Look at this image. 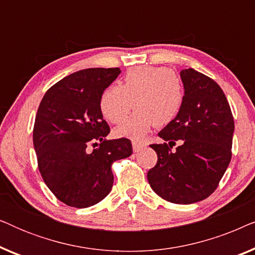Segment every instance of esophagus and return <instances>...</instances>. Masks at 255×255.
Wrapping results in <instances>:
<instances>
[{
    "label": "esophagus",
    "instance_id": "obj_1",
    "mask_svg": "<svg viewBox=\"0 0 255 255\" xmlns=\"http://www.w3.org/2000/svg\"><path fill=\"white\" fill-rule=\"evenodd\" d=\"M132 147H133V152L138 153L145 148V145L140 144V142H138V141H132Z\"/></svg>",
    "mask_w": 255,
    "mask_h": 255
}]
</instances>
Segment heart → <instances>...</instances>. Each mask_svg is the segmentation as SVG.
<instances>
[{
    "label": "heart",
    "instance_id": "1",
    "mask_svg": "<svg viewBox=\"0 0 255 255\" xmlns=\"http://www.w3.org/2000/svg\"><path fill=\"white\" fill-rule=\"evenodd\" d=\"M183 101V82L175 72L160 66H135L128 69L121 86L110 85L103 89L99 107L102 116L113 124L123 122L133 107V115L114 133L141 140L153 125L165 128L173 123Z\"/></svg>",
    "mask_w": 255,
    "mask_h": 255
}]
</instances>
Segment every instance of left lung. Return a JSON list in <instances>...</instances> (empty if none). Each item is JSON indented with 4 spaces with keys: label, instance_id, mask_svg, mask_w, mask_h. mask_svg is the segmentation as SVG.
Listing matches in <instances>:
<instances>
[{
    "label": "left lung",
    "instance_id": "left-lung-1",
    "mask_svg": "<svg viewBox=\"0 0 255 255\" xmlns=\"http://www.w3.org/2000/svg\"><path fill=\"white\" fill-rule=\"evenodd\" d=\"M181 79L182 109L173 123L159 132L165 142L151 145L158 162L148 170L147 180L163 200L190 204L217 189L231 161L235 121L217 82L193 68L181 71ZM176 141L180 146L172 151Z\"/></svg>",
    "mask_w": 255,
    "mask_h": 255
}]
</instances>
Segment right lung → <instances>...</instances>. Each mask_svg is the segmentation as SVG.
Returning <instances> with one entry per match:
<instances>
[{"label":"right lung","instance_id":"1","mask_svg":"<svg viewBox=\"0 0 255 255\" xmlns=\"http://www.w3.org/2000/svg\"><path fill=\"white\" fill-rule=\"evenodd\" d=\"M120 73L117 67L73 73L52 86L38 108L33 127L38 168L48 189L69 207L102 201L113 188L111 165L132 154L128 139H106L110 128L99 107L101 93Z\"/></svg>","mask_w":255,"mask_h":255}]
</instances>
